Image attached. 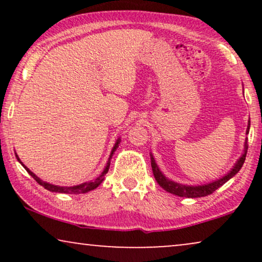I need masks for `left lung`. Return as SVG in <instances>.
<instances>
[{"label":"left lung","mask_w":262,"mask_h":262,"mask_svg":"<svg viewBox=\"0 0 262 262\" xmlns=\"http://www.w3.org/2000/svg\"><path fill=\"white\" fill-rule=\"evenodd\" d=\"M249 127H250V119L248 120V126H247L246 135L249 134ZM247 150H248V143H247V138H246L245 149H243V152L242 155L239 156V159L236 161L234 167H232L231 169L224 175V177L203 185H184V184H179L177 181L170 180V179H168L166 175L160 170L155 159H154L152 152H150V160H151V168H152L154 177H155L157 184H159L164 191L169 192L171 194H175L178 196H185V198H200V196H206L211 194V193H213L216 189L220 188L221 186H223L225 182L230 180L232 177H235V175L238 173L239 169H241L243 166V163H245Z\"/></svg>","instance_id":"1"}]
</instances>
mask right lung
<instances>
[{"instance_id":"right-lung-1","label":"right lung","mask_w":262,"mask_h":262,"mask_svg":"<svg viewBox=\"0 0 262 262\" xmlns=\"http://www.w3.org/2000/svg\"><path fill=\"white\" fill-rule=\"evenodd\" d=\"M120 137L117 139L116 141V143H114V145H113V148H112V150H111V154H110V157H108V161H107V163H106V166H105V168H103V170H102V173L99 175L98 178L96 179H94V180H92V181H88V182H83V184H80V185H76V186H70V187H68V186H58V185H52V184H49V182H46V181H42L40 178H38L37 175H35L33 171H31L30 169H28V168L25 166V164L21 162V160L19 159V156L16 155L15 154V156H16V159H17V161H19V162L21 163V166H23L25 169L27 170V173L31 175L32 178L34 179L35 181L38 182L39 185H41L42 187H44L45 189H48V191H50V192H56V193H66V194H81V193H87V192H91V191H93V189H95L96 187H99L100 185H101V182L103 181V179H105V175H106V173L107 171H108V169H110V164H111V159H112V156H113V154H114V151H116L117 150V148L118 146H119V144H120Z\"/></svg>"}]
</instances>
